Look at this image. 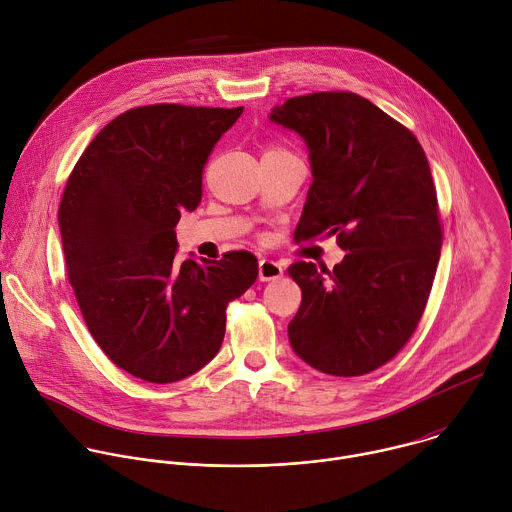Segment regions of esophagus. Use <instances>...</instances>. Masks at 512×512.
I'll list each match as a JSON object with an SVG mask.
<instances>
[{"mask_svg": "<svg viewBox=\"0 0 512 512\" xmlns=\"http://www.w3.org/2000/svg\"><path fill=\"white\" fill-rule=\"evenodd\" d=\"M283 275L281 263L273 259H259V281H275Z\"/></svg>", "mask_w": 512, "mask_h": 512, "instance_id": "obj_1", "label": "esophagus"}]
</instances>
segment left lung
<instances>
[{
  "label": "left lung",
  "mask_w": 512,
  "mask_h": 512,
  "mask_svg": "<svg viewBox=\"0 0 512 512\" xmlns=\"http://www.w3.org/2000/svg\"><path fill=\"white\" fill-rule=\"evenodd\" d=\"M269 120L309 152L297 241L337 235L346 251L331 273L289 265L303 295L289 344L323 374L374 372L414 333L436 275L442 229L428 158L408 128L352 92L289 98Z\"/></svg>",
  "instance_id": "1"
}]
</instances>
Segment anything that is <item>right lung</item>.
<instances>
[{
  "instance_id": "obj_1",
  "label": "right lung",
  "mask_w": 512,
  "mask_h": 512,
  "mask_svg": "<svg viewBox=\"0 0 512 512\" xmlns=\"http://www.w3.org/2000/svg\"><path fill=\"white\" fill-rule=\"evenodd\" d=\"M239 108L154 104L88 144L58 211L70 285L102 352L152 384L193 376L221 350L225 309L257 279L247 251L177 259L175 227L203 195V166Z\"/></svg>"
}]
</instances>
